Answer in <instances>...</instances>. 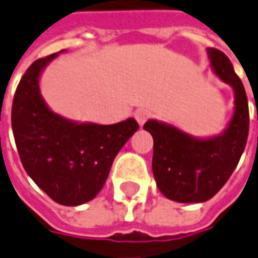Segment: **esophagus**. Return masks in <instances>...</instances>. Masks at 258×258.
I'll return each instance as SVG.
<instances>
[{"instance_id":"1","label":"esophagus","mask_w":258,"mask_h":258,"mask_svg":"<svg viewBox=\"0 0 258 258\" xmlns=\"http://www.w3.org/2000/svg\"><path fill=\"white\" fill-rule=\"evenodd\" d=\"M150 116H152V113H150V110H148V109H139V110H136V113H135V117H136L138 123L141 126L143 125Z\"/></svg>"}]
</instances>
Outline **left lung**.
Returning <instances> with one entry per match:
<instances>
[{
    "instance_id": "obj_1",
    "label": "left lung",
    "mask_w": 258,
    "mask_h": 258,
    "mask_svg": "<svg viewBox=\"0 0 258 258\" xmlns=\"http://www.w3.org/2000/svg\"><path fill=\"white\" fill-rule=\"evenodd\" d=\"M212 71L234 93L233 116L224 131L198 138L176 126L149 119L143 129L153 138L152 170L162 195L179 203H203L226 184L244 152L248 136V102L230 59L207 48Z\"/></svg>"
}]
</instances>
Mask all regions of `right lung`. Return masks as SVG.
Returning a JSON list of instances; mask_svg holds the SVG:
<instances>
[{
  "label": "right lung",
  "mask_w": 258,
  "mask_h": 258,
  "mask_svg": "<svg viewBox=\"0 0 258 258\" xmlns=\"http://www.w3.org/2000/svg\"><path fill=\"white\" fill-rule=\"evenodd\" d=\"M60 52L35 60L24 74L12 102V132L28 176L53 202H91L108 179L119 150L139 129L129 117L115 125L77 122L55 113L44 101L39 78Z\"/></svg>",
  "instance_id": "obj_1"
}]
</instances>
